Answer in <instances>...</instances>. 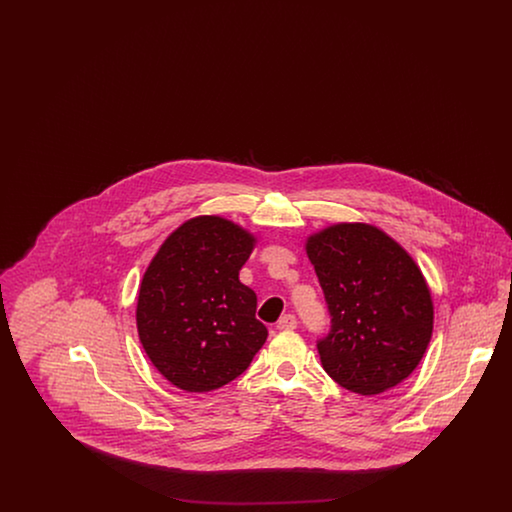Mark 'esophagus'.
Here are the masks:
<instances>
[{
	"instance_id": "1",
	"label": "esophagus",
	"mask_w": 512,
	"mask_h": 512,
	"mask_svg": "<svg viewBox=\"0 0 512 512\" xmlns=\"http://www.w3.org/2000/svg\"><path fill=\"white\" fill-rule=\"evenodd\" d=\"M276 326H278V330H293V328H297V318L293 315H284L276 322Z\"/></svg>"
}]
</instances>
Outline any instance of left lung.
<instances>
[{
  "mask_svg": "<svg viewBox=\"0 0 512 512\" xmlns=\"http://www.w3.org/2000/svg\"><path fill=\"white\" fill-rule=\"evenodd\" d=\"M330 330L317 340L320 363L345 390L374 395L403 382L420 363L434 305L409 253L370 224H336L311 236Z\"/></svg>",
  "mask_w": 512,
  "mask_h": 512,
  "instance_id": "8db88e82",
  "label": "left lung"
}]
</instances>
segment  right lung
Returning <instances> with one entry per match:
<instances>
[{
  "label": "right lung",
  "instance_id": "right-lung-1",
  "mask_svg": "<svg viewBox=\"0 0 512 512\" xmlns=\"http://www.w3.org/2000/svg\"><path fill=\"white\" fill-rule=\"evenodd\" d=\"M253 236L220 217L174 230L147 267L138 334L147 357L176 388L211 391L244 374L267 340L257 295L240 282Z\"/></svg>",
  "mask_w": 512,
  "mask_h": 512
}]
</instances>
